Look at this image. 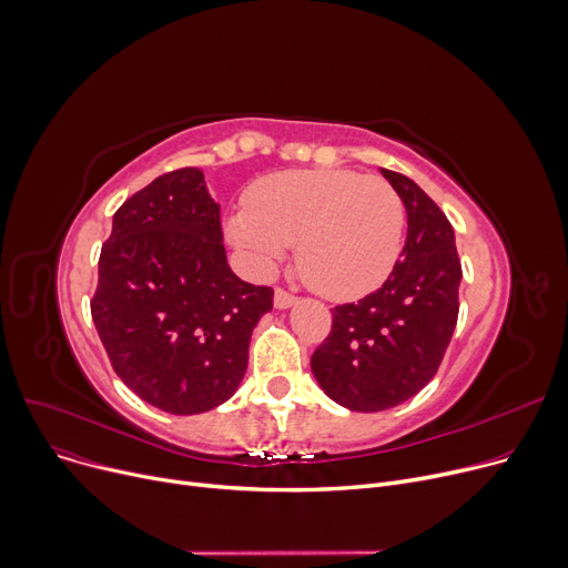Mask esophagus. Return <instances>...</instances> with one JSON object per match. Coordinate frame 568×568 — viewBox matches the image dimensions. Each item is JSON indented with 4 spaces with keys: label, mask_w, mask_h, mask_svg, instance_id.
<instances>
[{
    "label": "esophagus",
    "mask_w": 568,
    "mask_h": 568,
    "mask_svg": "<svg viewBox=\"0 0 568 568\" xmlns=\"http://www.w3.org/2000/svg\"><path fill=\"white\" fill-rule=\"evenodd\" d=\"M297 303V297L293 295V293H288V291H284V288H277L275 291V307L277 310H288L291 305H295Z\"/></svg>",
    "instance_id": "obj_1"
}]
</instances>
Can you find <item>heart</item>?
Segmentation results:
<instances>
[{
  "label": "heart",
  "instance_id": "b5f03b06",
  "mask_svg": "<svg viewBox=\"0 0 568 568\" xmlns=\"http://www.w3.org/2000/svg\"><path fill=\"white\" fill-rule=\"evenodd\" d=\"M226 231L268 273L297 243V271L332 300L378 288L402 252L406 211L396 190L353 170H288L256 181Z\"/></svg>",
  "mask_w": 568,
  "mask_h": 568
}]
</instances>
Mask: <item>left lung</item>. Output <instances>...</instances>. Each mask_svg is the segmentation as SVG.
Here are the masks:
<instances>
[{
	"instance_id": "1",
	"label": "left lung",
	"mask_w": 568,
	"mask_h": 568,
	"mask_svg": "<svg viewBox=\"0 0 568 568\" xmlns=\"http://www.w3.org/2000/svg\"><path fill=\"white\" fill-rule=\"evenodd\" d=\"M381 174L408 213L402 258L378 291L332 310L329 335L312 355L323 392L357 413L404 404L436 376L456 327L463 277L447 215L408 176Z\"/></svg>"
}]
</instances>
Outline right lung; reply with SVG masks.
I'll list each match as a JSON object with an SVG mask.
<instances>
[{"label":"right lung","mask_w":568,"mask_h":568,"mask_svg":"<svg viewBox=\"0 0 568 568\" xmlns=\"http://www.w3.org/2000/svg\"><path fill=\"white\" fill-rule=\"evenodd\" d=\"M271 310V286L229 268L220 204L202 170L162 174L114 213L91 318L116 376L146 404L172 415L224 404Z\"/></svg>","instance_id":"obj_1"}]
</instances>
